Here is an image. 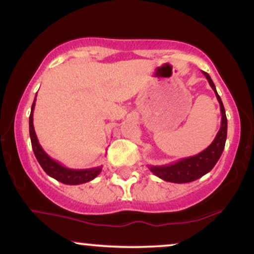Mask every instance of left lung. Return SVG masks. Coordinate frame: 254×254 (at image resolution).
<instances>
[{"mask_svg": "<svg viewBox=\"0 0 254 254\" xmlns=\"http://www.w3.org/2000/svg\"><path fill=\"white\" fill-rule=\"evenodd\" d=\"M203 72L206 78L209 82V85L214 90L215 96L220 103L221 109V127L220 130L217 131L216 136L214 141L211 142L208 148L201 151L200 154L195 156H190V157L180 158L179 161L168 165H148L149 170L165 182L176 183V184H185L190 183L194 180L201 178V177L206 175L214 168L218 159H220L222 152L224 150L225 141H227V131H228V120L225 116V110L222 103L221 97L218 96L215 88L214 82L211 81L210 76L207 72Z\"/></svg>", "mask_w": 254, "mask_h": 254, "instance_id": "8db88e82", "label": "left lung"}]
</instances>
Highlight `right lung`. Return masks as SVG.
I'll list each match as a JSON object with an SVG mask.
<instances>
[{
	"instance_id": "add662e5",
	"label": "right lung",
	"mask_w": 254,
	"mask_h": 254,
	"mask_svg": "<svg viewBox=\"0 0 254 254\" xmlns=\"http://www.w3.org/2000/svg\"><path fill=\"white\" fill-rule=\"evenodd\" d=\"M36 99L37 95L34 97L32 107H31V114H30V120H29V126H30V137H31V143H32V149L36 156L37 161L39 162L41 168L44 169V171L47 173L48 176L52 178L57 179L58 182L65 185H79V184L88 183L90 180L95 179L97 176L102 172L103 166H97V168L92 169H83V170H76V169H69L65 168L55 161L52 157H50L45 150L41 147L39 141H38L36 130H34L33 126V110L34 105H36Z\"/></svg>"
}]
</instances>
